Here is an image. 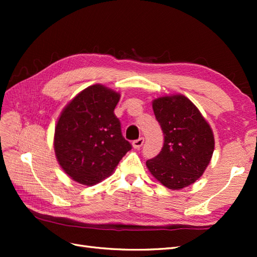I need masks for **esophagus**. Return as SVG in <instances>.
I'll return each mask as SVG.
<instances>
[{
    "mask_svg": "<svg viewBox=\"0 0 257 257\" xmlns=\"http://www.w3.org/2000/svg\"><path fill=\"white\" fill-rule=\"evenodd\" d=\"M144 143H145V138H139V139H137V140H135L134 143H133V146H134V148L135 149H139L141 146L144 145Z\"/></svg>",
    "mask_w": 257,
    "mask_h": 257,
    "instance_id": "34e87169",
    "label": "esophagus"
}]
</instances>
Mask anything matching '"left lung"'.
Listing matches in <instances>:
<instances>
[{
  "label": "left lung",
  "instance_id": "left-lung-1",
  "mask_svg": "<svg viewBox=\"0 0 257 257\" xmlns=\"http://www.w3.org/2000/svg\"><path fill=\"white\" fill-rule=\"evenodd\" d=\"M152 108L165 143L160 154L146 165L165 187L181 190L194 183L209 166L214 136L199 109L183 95L157 98Z\"/></svg>",
  "mask_w": 257,
  "mask_h": 257
}]
</instances>
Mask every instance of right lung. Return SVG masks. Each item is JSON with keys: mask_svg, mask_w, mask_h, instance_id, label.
<instances>
[{"mask_svg": "<svg viewBox=\"0 0 257 257\" xmlns=\"http://www.w3.org/2000/svg\"><path fill=\"white\" fill-rule=\"evenodd\" d=\"M119 99L118 92L96 84L80 91L59 116L54 149L58 163L74 181L99 183L133 148L122 137L113 112Z\"/></svg>", "mask_w": 257, "mask_h": 257, "instance_id": "add662e5", "label": "right lung"}]
</instances>
